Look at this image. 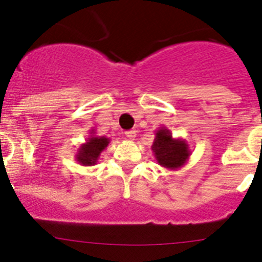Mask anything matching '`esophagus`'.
Here are the masks:
<instances>
[{"instance_id":"34e87169","label":"esophagus","mask_w":262,"mask_h":262,"mask_svg":"<svg viewBox=\"0 0 262 262\" xmlns=\"http://www.w3.org/2000/svg\"><path fill=\"white\" fill-rule=\"evenodd\" d=\"M126 138L128 139V140H134V139L136 138V131H135V129H129V131H127V133H126Z\"/></svg>"}]
</instances>
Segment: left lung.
I'll use <instances>...</instances> for the list:
<instances>
[{"label":"left lung","instance_id":"obj_1","mask_svg":"<svg viewBox=\"0 0 262 262\" xmlns=\"http://www.w3.org/2000/svg\"><path fill=\"white\" fill-rule=\"evenodd\" d=\"M152 152L157 164L169 170H177L187 163L191 151L185 139H176L165 127H160L155 133Z\"/></svg>","mask_w":262,"mask_h":262}]
</instances>
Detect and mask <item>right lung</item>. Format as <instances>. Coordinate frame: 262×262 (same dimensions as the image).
Instances as JSON below:
<instances>
[{
	"instance_id": "add662e5",
	"label": "right lung",
	"mask_w": 262,
	"mask_h": 262,
	"mask_svg": "<svg viewBox=\"0 0 262 262\" xmlns=\"http://www.w3.org/2000/svg\"><path fill=\"white\" fill-rule=\"evenodd\" d=\"M108 144H110V139L106 136L96 135V131L92 129L86 142L77 148L75 156L77 163L82 166L96 165L101 154L105 151Z\"/></svg>"
}]
</instances>
